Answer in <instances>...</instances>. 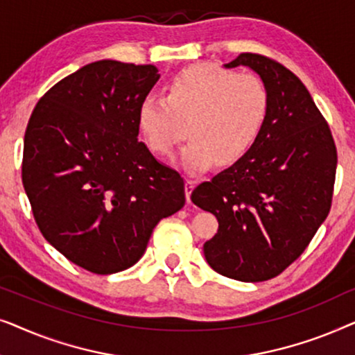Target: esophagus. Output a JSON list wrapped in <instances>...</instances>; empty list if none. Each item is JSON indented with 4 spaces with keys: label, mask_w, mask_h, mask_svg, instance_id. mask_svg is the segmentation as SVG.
I'll use <instances>...</instances> for the list:
<instances>
[{
    "label": "esophagus",
    "mask_w": 355,
    "mask_h": 355,
    "mask_svg": "<svg viewBox=\"0 0 355 355\" xmlns=\"http://www.w3.org/2000/svg\"><path fill=\"white\" fill-rule=\"evenodd\" d=\"M196 181H193V179H186V198H187V202L191 203V193H192V191H193V187H196Z\"/></svg>",
    "instance_id": "esophagus-1"
}]
</instances>
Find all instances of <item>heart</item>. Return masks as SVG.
Listing matches in <instances>:
<instances>
[{
  "mask_svg": "<svg viewBox=\"0 0 355 355\" xmlns=\"http://www.w3.org/2000/svg\"><path fill=\"white\" fill-rule=\"evenodd\" d=\"M268 114L270 92L259 76L193 64L171 77L166 98L150 95L142 101L139 124L150 150L159 157H169L191 135L181 164L198 174L215 162L226 166L244 157Z\"/></svg>",
  "mask_w": 355,
  "mask_h": 355,
  "instance_id": "obj_1",
  "label": "heart"
}]
</instances>
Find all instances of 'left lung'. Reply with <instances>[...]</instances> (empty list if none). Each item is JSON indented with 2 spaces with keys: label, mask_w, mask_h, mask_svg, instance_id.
I'll return each instance as SVG.
<instances>
[{
  "label": "left lung",
  "mask_w": 355,
  "mask_h": 355,
  "mask_svg": "<svg viewBox=\"0 0 355 355\" xmlns=\"http://www.w3.org/2000/svg\"><path fill=\"white\" fill-rule=\"evenodd\" d=\"M241 64L268 87V119L249 152L198 184L191 198L218 220V232L203 244L208 265L231 279L259 283L294 263L327 220L338 152L294 72L259 53H241L226 67Z\"/></svg>",
  "instance_id": "left-lung-1"
}]
</instances>
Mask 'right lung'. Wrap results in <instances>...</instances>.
Returning <instances> with one entry per match:
<instances>
[{
	"label": "right lung",
	"instance_id": "obj_1",
	"mask_svg": "<svg viewBox=\"0 0 355 355\" xmlns=\"http://www.w3.org/2000/svg\"><path fill=\"white\" fill-rule=\"evenodd\" d=\"M153 64L103 60L42 96L24 137L22 184L43 237L90 273L128 270L159 220L186 203L184 179L139 142Z\"/></svg>",
	"mask_w": 355,
	"mask_h": 355
}]
</instances>
